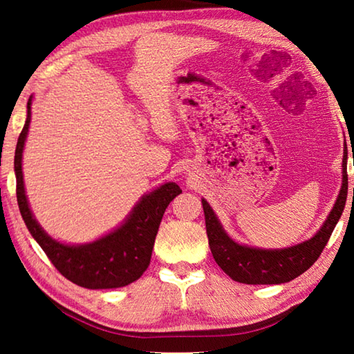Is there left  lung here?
<instances>
[{"mask_svg": "<svg viewBox=\"0 0 354 354\" xmlns=\"http://www.w3.org/2000/svg\"><path fill=\"white\" fill-rule=\"evenodd\" d=\"M354 192V187H353ZM348 194L346 154L342 160V187L333 211L314 237L309 241L281 250H262L247 247L232 241L214 214L206 200H201L206 218V232L212 256L218 267L231 279L243 284H281L289 283L304 273L319 259L331 237L340 215L344 212Z\"/></svg>", "mask_w": 354, "mask_h": 354, "instance_id": "obj_1", "label": "left lung"}]
</instances>
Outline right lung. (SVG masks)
<instances>
[{
    "label": "right lung",
    "instance_id": "1",
    "mask_svg": "<svg viewBox=\"0 0 354 354\" xmlns=\"http://www.w3.org/2000/svg\"><path fill=\"white\" fill-rule=\"evenodd\" d=\"M32 98L28 101V117L15 148L14 169L17 201L31 236L45 251L59 273L86 289H117L139 279L149 266L154 239L170 201L181 194L175 183H165L143 195L128 218L109 234L84 245H67L51 239L29 209L23 184L21 158L31 123Z\"/></svg>",
    "mask_w": 354,
    "mask_h": 354
}]
</instances>
